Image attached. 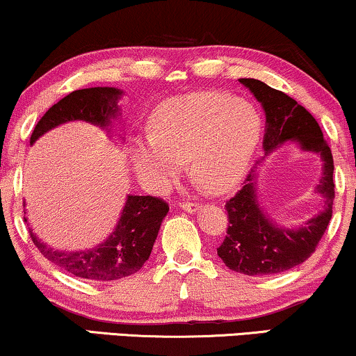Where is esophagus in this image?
Returning <instances> with one entry per match:
<instances>
[{
  "label": "esophagus",
  "mask_w": 356,
  "mask_h": 356,
  "mask_svg": "<svg viewBox=\"0 0 356 356\" xmlns=\"http://www.w3.org/2000/svg\"><path fill=\"white\" fill-rule=\"evenodd\" d=\"M179 207H181L182 210L188 211V213H193V211L199 210V205H197V204H191V202H182V204H179Z\"/></svg>",
  "instance_id": "34e87169"
}]
</instances>
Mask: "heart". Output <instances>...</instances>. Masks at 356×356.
I'll list each match as a JSON object with an SVG mask.
<instances>
[{
  "label": "heart",
  "mask_w": 356,
  "mask_h": 356,
  "mask_svg": "<svg viewBox=\"0 0 356 356\" xmlns=\"http://www.w3.org/2000/svg\"><path fill=\"white\" fill-rule=\"evenodd\" d=\"M259 133V116L250 103L211 92L175 97L156 108L149 134L133 143V169L157 191L169 187L188 159L193 181L223 193L245 175Z\"/></svg>",
  "instance_id": "b5f03b06"
}]
</instances>
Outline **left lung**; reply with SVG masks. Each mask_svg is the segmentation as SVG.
Returning a JSON list of instances; mask_svg holds the SVG:
<instances>
[{
	"mask_svg": "<svg viewBox=\"0 0 356 356\" xmlns=\"http://www.w3.org/2000/svg\"><path fill=\"white\" fill-rule=\"evenodd\" d=\"M240 83L253 93L266 115L264 156L292 141L300 151L312 152L322 159V177L316 193L323 199V207L317 215L298 227L279 225L259 204L256 193L258 165L264 159L258 161V165L246 175L241 191L225 205L228 228L227 236L217 248L218 256L232 271L246 276H271L304 263L325 233L335 199L334 157L316 118L294 98L256 79H240Z\"/></svg>",
	"mask_w": 356,
	"mask_h": 356,
	"instance_id": "1",
	"label": "left lung"
}]
</instances>
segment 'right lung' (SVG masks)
I'll use <instances>...</instances> for the list:
<instances>
[{"instance_id":"1","label":"right lung","mask_w":356,"mask_h":356,"mask_svg":"<svg viewBox=\"0 0 356 356\" xmlns=\"http://www.w3.org/2000/svg\"><path fill=\"white\" fill-rule=\"evenodd\" d=\"M123 90L115 87H93L75 90L46 111L31 134V146L57 126L69 121H85L100 126L111 133V126L118 120L120 98ZM111 138V134H110ZM169 207L164 200L151 195H126L120 220L115 230L100 245L80 251L54 250L40 241L29 227L34 245L51 263L74 276L90 281L108 282L138 273L149 259L161 223ZM28 222V218H24Z\"/></svg>"}]
</instances>
